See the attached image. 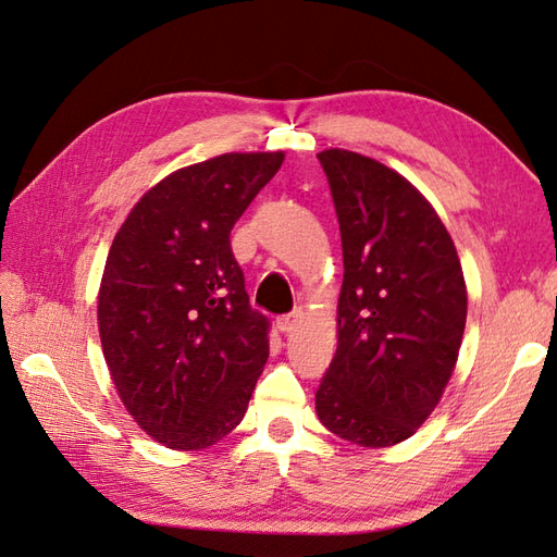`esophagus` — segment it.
<instances>
[{
    "instance_id": "esophagus-1",
    "label": "esophagus",
    "mask_w": 557,
    "mask_h": 557,
    "mask_svg": "<svg viewBox=\"0 0 557 557\" xmlns=\"http://www.w3.org/2000/svg\"><path fill=\"white\" fill-rule=\"evenodd\" d=\"M300 321H302L300 311H293V314H283V317L276 319V329H278L281 333H293V331L297 329V325H300Z\"/></svg>"
}]
</instances>
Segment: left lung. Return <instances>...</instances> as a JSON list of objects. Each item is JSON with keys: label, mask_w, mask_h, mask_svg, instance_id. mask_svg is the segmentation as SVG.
I'll return each instance as SVG.
<instances>
[{"label": "left lung", "mask_w": 557, "mask_h": 557, "mask_svg": "<svg viewBox=\"0 0 557 557\" xmlns=\"http://www.w3.org/2000/svg\"><path fill=\"white\" fill-rule=\"evenodd\" d=\"M317 158L345 262L317 413L351 444L392 446L425 423L454 373L468 314L463 269L437 212L401 174L345 148Z\"/></svg>", "instance_id": "1"}]
</instances>
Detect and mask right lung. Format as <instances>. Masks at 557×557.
Masks as SVG:
<instances>
[{"label": "right lung", "mask_w": 557, "mask_h": 557, "mask_svg": "<svg viewBox=\"0 0 557 557\" xmlns=\"http://www.w3.org/2000/svg\"><path fill=\"white\" fill-rule=\"evenodd\" d=\"M283 153H224L176 170L132 208L99 290V333L125 409L156 442L208 449L243 416L269 357L232 228Z\"/></svg>", "instance_id": "obj_1"}]
</instances>
